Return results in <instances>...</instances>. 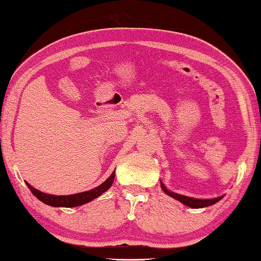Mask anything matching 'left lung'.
Wrapping results in <instances>:
<instances>
[{
  "instance_id": "left-lung-1",
  "label": "left lung",
  "mask_w": 261,
  "mask_h": 261,
  "mask_svg": "<svg viewBox=\"0 0 261 261\" xmlns=\"http://www.w3.org/2000/svg\"><path fill=\"white\" fill-rule=\"evenodd\" d=\"M161 188L163 189V192L165 194H168L169 196H171L173 198H176L179 202H181L182 204L187 205L189 207H193V209H201V207H205V206H210L212 204H215L218 201H220L224 196H219L216 198H209V200H200V198H193V197H188V196H184L180 195V194H176L173 192H170L167 187L164 186L163 182L161 181Z\"/></svg>"
}]
</instances>
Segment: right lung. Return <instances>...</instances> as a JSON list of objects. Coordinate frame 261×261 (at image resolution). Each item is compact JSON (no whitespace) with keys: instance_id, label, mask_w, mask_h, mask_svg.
<instances>
[{"instance_id":"obj_1","label":"right lung","mask_w":261,"mask_h":261,"mask_svg":"<svg viewBox=\"0 0 261 261\" xmlns=\"http://www.w3.org/2000/svg\"><path fill=\"white\" fill-rule=\"evenodd\" d=\"M115 178V170L113 171L110 177L107 178L106 181H103L101 185H99L98 187L91 189V191L79 193V194H73V195H51V194H45L40 191H37L34 187H32L30 184L26 182L28 188L31 189L33 195L36 196L41 202L45 203V204L51 205V206H63V207H74L85 204L90 201L94 200L98 196H100L102 193H105L107 189H110L113 181H114Z\"/></svg>"}]
</instances>
